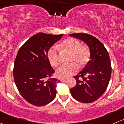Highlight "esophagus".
<instances>
[{"mask_svg":"<svg viewBox=\"0 0 124 124\" xmlns=\"http://www.w3.org/2000/svg\"><path fill=\"white\" fill-rule=\"evenodd\" d=\"M67 78H61V82H64V81H65L66 80H67Z\"/></svg>","mask_w":124,"mask_h":124,"instance_id":"1","label":"esophagus"}]
</instances>
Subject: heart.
Returning a JSON list of instances; mask_svg holds the SVG:
<instances>
[{"label":"heart","instance_id":"b5f03b06","mask_svg":"<svg viewBox=\"0 0 124 124\" xmlns=\"http://www.w3.org/2000/svg\"><path fill=\"white\" fill-rule=\"evenodd\" d=\"M59 48L62 53H69L68 62L71 63L61 66L56 70V76L59 78H66L75 74L79 67H82L88 63L90 52L88 48L81 45L80 42L74 38H70L63 40ZM48 59L50 64L54 67L59 63V52L57 46L54 45L48 50Z\"/></svg>","mask_w":124,"mask_h":124}]
</instances>
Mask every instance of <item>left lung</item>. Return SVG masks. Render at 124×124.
<instances>
[{
  "label": "left lung",
  "instance_id": "8db88e82",
  "mask_svg": "<svg viewBox=\"0 0 124 124\" xmlns=\"http://www.w3.org/2000/svg\"><path fill=\"white\" fill-rule=\"evenodd\" d=\"M70 36L84 42L90 52V61L74 77L77 82L70 90L71 94L80 102H93L104 94L110 82L111 66L108 53L98 39L90 34L74 33Z\"/></svg>",
  "mask_w": 124,
  "mask_h": 124
}]
</instances>
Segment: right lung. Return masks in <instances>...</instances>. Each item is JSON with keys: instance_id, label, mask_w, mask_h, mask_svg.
Segmentation results:
<instances>
[{"instance_id": "obj_1", "label": "right lung", "mask_w": 124, "mask_h": 124, "mask_svg": "<svg viewBox=\"0 0 124 124\" xmlns=\"http://www.w3.org/2000/svg\"><path fill=\"white\" fill-rule=\"evenodd\" d=\"M62 36L37 33L18 51L13 70L14 82L22 96L32 105L44 106L56 97L57 84L61 81L49 78L54 71L47 53Z\"/></svg>"}]
</instances>
